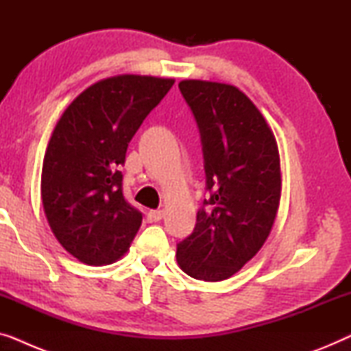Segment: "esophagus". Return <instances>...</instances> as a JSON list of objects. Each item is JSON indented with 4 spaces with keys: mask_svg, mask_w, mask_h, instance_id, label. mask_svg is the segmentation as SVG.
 <instances>
[{
    "mask_svg": "<svg viewBox=\"0 0 351 351\" xmlns=\"http://www.w3.org/2000/svg\"><path fill=\"white\" fill-rule=\"evenodd\" d=\"M162 215H165V213H162V210H150V213H148V220H150V222H160V220L162 219Z\"/></svg>",
    "mask_w": 351,
    "mask_h": 351,
    "instance_id": "34e87169",
    "label": "esophagus"
}]
</instances>
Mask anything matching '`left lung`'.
Returning a JSON list of instances; mask_svg holds the SVG:
<instances>
[{"instance_id":"8db88e82","label":"left lung","mask_w":351,"mask_h":351,"mask_svg":"<svg viewBox=\"0 0 351 351\" xmlns=\"http://www.w3.org/2000/svg\"><path fill=\"white\" fill-rule=\"evenodd\" d=\"M203 145L208 199L193 233L177 244V263L196 280L222 281L267 241L281 198L276 138L246 94L232 84L184 80Z\"/></svg>"}]
</instances>
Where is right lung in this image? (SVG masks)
<instances>
[{
	"label": "right lung",
	"instance_id": "add662e5",
	"mask_svg": "<svg viewBox=\"0 0 351 351\" xmlns=\"http://www.w3.org/2000/svg\"><path fill=\"white\" fill-rule=\"evenodd\" d=\"M174 84L171 78L119 75L89 86L57 121L41 172V199L62 247L88 265L128 252L142 214L124 199L129 142Z\"/></svg>",
	"mask_w": 351,
	"mask_h": 351
}]
</instances>
